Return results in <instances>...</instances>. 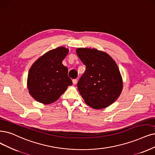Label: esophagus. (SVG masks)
Here are the masks:
<instances>
[{"label": "esophagus", "instance_id": "1", "mask_svg": "<svg viewBox=\"0 0 155 155\" xmlns=\"http://www.w3.org/2000/svg\"><path fill=\"white\" fill-rule=\"evenodd\" d=\"M77 79H73V84L74 85H75V84H77Z\"/></svg>", "mask_w": 155, "mask_h": 155}]
</instances>
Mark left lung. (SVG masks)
Here are the masks:
<instances>
[{
    "instance_id": "8db88e82",
    "label": "left lung",
    "mask_w": 155,
    "mask_h": 155,
    "mask_svg": "<svg viewBox=\"0 0 155 155\" xmlns=\"http://www.w3.org/2000/svg\"><path fill=\"white\" fill-rule=\"evenodd\" d=\"M77 54L86 66L77 87L85 102L95 109H101L115 101L123 89V80L112 57L94 48H78Z\"/></svg>"
}]
</instances>
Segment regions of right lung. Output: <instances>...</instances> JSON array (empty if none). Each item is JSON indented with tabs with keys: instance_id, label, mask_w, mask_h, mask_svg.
Returning <instances> with one entry per match:
<instances>
[{
	"instance_id": "right-lung-1",
	"label": "right lung",
	"mask_w": 155,
	"mask_h": 155,
	"mask_svg": "<svg viewBox=\"0 0 155 155\" xmlns=\"http://www.w3.org/2000/svg\"><path fill=\"white\" fill-rule=\"evenodd\" d=\"M68 54V48L59 47L40 57L32 65L27 87L34 99L44 104H51L72 85L68 68L62 64Z\"/></svg>"
}]
</instances>
